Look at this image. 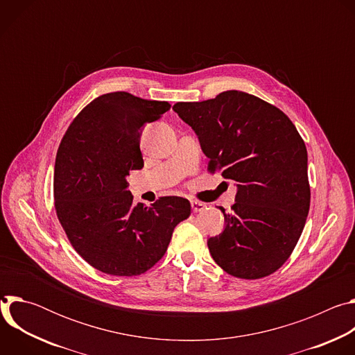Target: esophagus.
Masks as SVG:
<instances>
[{
	"label": "esophagus",
	"mask_w": 355,
	"mask_h": 355,
	"mask_svg": "<svg viewBox=\"0 0 355 355\" xmlns=\"http://www.w3.org/2000/svg\"><path fill=\"white\" fill-rule=\"evenodd\" d=\"M191 207H192L193 212H202L207 208L204 202H200V200H191Z\"/></svg>",
	"instance_id": "obj_1"
}]
</instances>
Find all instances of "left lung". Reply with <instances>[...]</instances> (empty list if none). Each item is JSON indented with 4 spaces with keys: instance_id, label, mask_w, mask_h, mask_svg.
Here are the masks:
<instances>
[{
    "instance_id": "obj_1",
    "label": "left lung",
    "mask_w": 355,
    "mask_h": 355,
    "mask_svg": "<svg viewBox=\"0 0 355 355\" xmlns=\"http://www.w3.org/2000/svg\"><path fill=\"white\" fill-rule=\"evenodd\" d=\"M173 110L196 133L208 171L236 181L232 214L208 240L215 263L241 279L264 278L284 266L311 207L308 151L291 119L261 98L225 91Z\"/></svg>"
}]
</instances>
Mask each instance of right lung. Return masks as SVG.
Instances as JSON below:
<instances>
[{"mask_svg":"<svg viewBox=\"0 0 355 355\" xmlns=\"http://www.w3.org/2000/svg\"><path fill=\"white\" fill-rule=\"evenodd\" d=\"M125 91L95 98L66 130L55 163V208L69 241L98 271L140 275L167 251L175 226L189 218L181 196L133 204L128 175L143 167L140 135L170 110Z\"/></svg>","mask_w":355,"mask_h":355,"instance_id":"right-lung-1","label":"right lung"}]
</instances>
